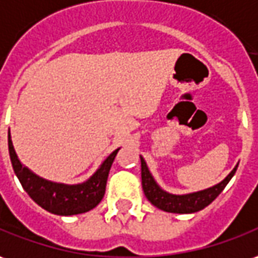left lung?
Masks as SVG:
<instances>
[{
	"label": "left lung",
	"instance_id": "1",
	"mask_svg": "<svg viewBox=\"0 0 258 258\" xmlns=\"http://www.w3.org/2000/svg\"><path fill=\"white\" fill-rule=\"evenodd\" d=\"M140 163H142V186H143V192L146 195V198L156 208H159L164 212H171V214H194L208 207L223 191V188L232 180V177L237 170V166H236L225 180L211 188L202 189L198 192L175 195V194L166 192L164 189L160 188L159 184L153 178L152 173L149 171V167L142 156H140Z\"/></svg>",
	"mask_w": 258,
	"mask_h": 258
}]
</instances>
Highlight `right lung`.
Instances as JSON below:
<instances>
[{"mask_svg":"<svg viewBox=\"0 0 258 258\" xmlns=\"http://www.w3.org/2000/svg\"><path fill=\"white\" fill-rule=\"evenodd\" d=\"M8 150H10L14 171L28 195L39 207H42L50 214L60 215V216L84 214L98 205L104 198L108 174L115 160V156L119 152V149L112 152L88 180L81 184L69 185V184L44 180L35 173H32L28 167H25L18 159L10 133H8Z\"/></svg>","mask_w":258,"mask_h":258,"instance_id":"obj_1","label":"right lung"}]
</instances>
